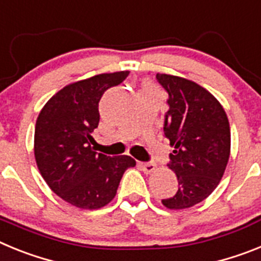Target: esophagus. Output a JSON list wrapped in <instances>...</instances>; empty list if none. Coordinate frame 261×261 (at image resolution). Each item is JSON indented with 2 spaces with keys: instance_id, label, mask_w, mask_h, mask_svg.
<instances>
[{
  "instance_id": "34e87169",
  "label": "esophagus",
  "mask_w": 261,
  "mask_h": 261,
  "mask_svg": "<svg viewBox=\"0 0 261 261\" xmlns=\"http://www.w3.org/2000/svg\"><path fill=\"white\" fill-rule=\"evenodd\" d=\"M140 168L143 169L144 173H152L156 169V165L153 163H140Z\"/></svg>"
}]
</instances>
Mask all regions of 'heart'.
I'll list each match as a JSON object with an SVG mask.
<instances>
[{"mask_svg":"<svg viewBox=\"0 0 261 261\" xmlns=\"http://www.w3.org/2000/svg\"><path fill=\"white\" fill-rule=\"evenodd\" d=\"M146 88H153V87H152V85H147Z\"/></svg>","mask_w":261,"mask_h":261,"instance_id":"heart-1","label":"heart"}]
</instances>
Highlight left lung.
Returning a JSON list of instances; mask_svg holds the SVG:
<instances>
[{"mask_svg":"<svg viewBox=\"0 0 261 261\" xmlns=\"http://www.w3.org/2000/svg\"><path fill=\"white\" fill-rule=\"evenodd\" d=\"M156 79L169 96L164 134L174 148L168 167L178 181L176 194L162 202L171 210L188 209L207 198L225 173L230 123L218 99L197 83L167 73Z\"/></svg>","mask_w":261,"mask_h":261,"instance_id":"1","label":"left lung"}]
</instances>
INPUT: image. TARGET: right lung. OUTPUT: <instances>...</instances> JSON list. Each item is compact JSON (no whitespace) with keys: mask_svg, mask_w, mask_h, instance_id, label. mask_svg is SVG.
I'll use <instances>...</instances> for the list:
<instances>
[{"mask_svg":"<svg viewBox=\"0 0 261 261\" xmlns=\"http://www.w3.org/2000/svg\"><path fill=\"white\" fill-rule=\"evenodd\" d=\"M128 73H101L69 84L47 101L36 119L34 155L38 169L54 193L80 209L108 205L124 171L137 164L127 155L110 158L90 146V134L99 122V99Z\"/></svg>","mask_w":261,"mask_h":261,"instance_id":"add662e5","label":"right lung"}]
</instances>
